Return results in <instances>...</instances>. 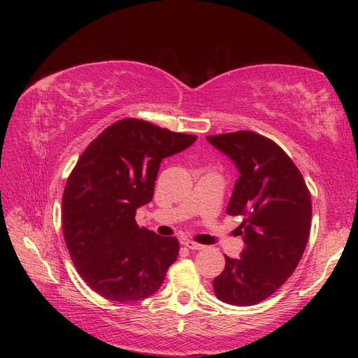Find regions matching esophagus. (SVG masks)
Listing matches in <instances>:
<instances>
[{
	"instance_id": "1",
	"label": "esophagus",
	"mask_w": 358,
	"mask_h": 358,
	"mask_svg": "<svg viewBox=\"0 0 358 358\" xmlns=\"http://www.w3.org/2000/svg\"><path fill=\"white\" fill-rule=\"evenodd\" d=\"M182 245L189 250H203L204 248V245H201V243H196L193 241H184Z\"/></svg>"
}]
</instances>
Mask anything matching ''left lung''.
Segmentation results:
<instances>
[{"label": "left lung", "mask_w": 358, "mask_h": 358, "mask_svg": "<svg viewBox=\"0 0 358 358\" xmlns=\"http://www.w3.org/2000/svg\"><path fill=\"white\" fill-rule=\"evenodd\" d=\"M239 171L227 213L242 216L245 248L213 280L219 300L251 306L270 297L296 270L310 232L312 201L289 155L271 139L239 130L208 136Z\"/></svg>", "instance_id": "left-lung-1"}]
</instances>
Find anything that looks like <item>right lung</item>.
Listing matches in <instances>:
<instances>
[{
	"label": "right lung",
	"mask_w": 358,
	"mask_h": 358,
	"mask_svg": "<svg viewBox=\"0 0 358 358\" xmlns=\"http://www.w3.org/2000/svg\"><path fill=\"white\" fill-rule=\"evenodd\" d=\"M196 139L129 117L106 127L72 169L62 197L64 238L75 268L100 296L135 302L161 287L178 239L139 228L135 215L154 197L162 159Z\"/></svg>",
	"instance_id": "add662e5"
}]
</instances>
